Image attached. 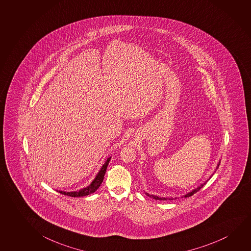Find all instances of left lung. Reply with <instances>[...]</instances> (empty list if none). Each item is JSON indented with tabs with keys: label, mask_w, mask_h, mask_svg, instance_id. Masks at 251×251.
I'll list each match as a JSON object with an SVG mask.
<instances>
[{
	"label": "left lung",
	"mask_w": 251,
	"mask_h": 251,
	"mask_svg": "<svg viewBox=\"0 0 251 251\" xmlns=\"http://www.w3.org/2000/svg\"><path fill=\"white\" fill-rule=\"evenodd\" d=\"M219 165H220V161H219V162H218V163H217V165H216V170H215V171H214V173H215V172H216V170L218 169V167H219ZM214 173H213L212 175L210 176V177L208 178L207 181H205L204 182H203V183H201V185L198 186L197 188H196V189H194L193 190H192V191H190V192L186 194V195H184V196H182V197H191V196H192V195H194V194L197 193L198 190H200V189H201V188H202V187H203V186H204L205 184H206V182H207V181H208V180H209V179L211 178V176H212L213 175H214ZM145 194H146L148 197H151V198H153V199H154V200L166 201L175 200V199H176V197H175V198H173V197H158V196H154V195H151V194L147 193V192H145Z\"/></svg>",
	"instance_id": "1"
}]
</instances>
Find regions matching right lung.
Wrapping results in <instances>:
<instances>
[{"label": "right lung", "instance_id": "1", "mask_svg": "<svg viewBox=\"0 0 251 251\" xmlns=\"http://www.w3.org/2000/svg\"><path fill=\"white\" fill-rule=\"evenodd\" d=\"M110 159H111V156L108 157V158L105 161L103 165L100 168V170H99V172L97 173L95 179H94L92 182H91L89 186H87L86 188L80 189V190H78V191H70V192H67V191H62V190H57L58 192L62 194V195H65V196L71 197H86V196H88V195L94 193V192L97 191L98 188L100 187L101 182H102L103 179H104V175L105 173H106L107 167H108V162L110 161Z\"/></svg>", "mask_w": 251, "mask_h": 251}]
</instances>
